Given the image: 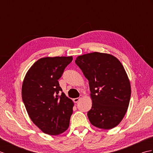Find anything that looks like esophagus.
<instances>
[{"label":"esophagus","instance_id":"34e87169","mask_svg":"<svg viewBox=\"0 0 153 153\" xmlns=\"http://www.w3.org/2000/svg\"><path fill=\"white\" fill-rule=\"evenodd\" d=\"M82 97H83L82 95H80L79 97H78V98H75V99H74V102H77L81 99L82 98Z\"/></svg>","mask_w":153,"mask_h":153}]
</instances>
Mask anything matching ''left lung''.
Segmentation results:
<instances>
[{
  "mask_svg": "<svg viewBox=\"0 0 153 153\" xmlns=\"http://www.w3.org/2000/svg\"><path fill=\"white\" fill-rule=\"evenodd\" d=\"M75 62L89 81L92 107L87 112L91 123L100 129L118 126L128 110L131 85L118 58L106 53H88Z\"/></svg>",
  "mask_w": 153,
  "mask_h": 153,
  "instance_id": "8db88e82",
  "label": "left lung"
}]
</instances>
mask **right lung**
<instances>
[{"mask_svg":"<svg viewBox=\"0 0 153 153\" xmlns=\"http://www.w3.org/2000/svg\"><path fill=\"white\" fill-rule=\"evenodd\" d=\"M72 60V56L40 58L24 77L23 102L32 122L45 134L59 135L70 126L74 102L62 92L58 80Z\"/></svg>","mask_w":153,"mask_h":153,"instance_id":"right-lung-1","label":"right lung"}]
</instances>
